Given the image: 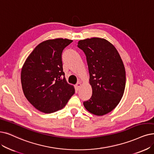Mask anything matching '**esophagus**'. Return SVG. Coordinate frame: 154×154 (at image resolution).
I'll use <instances>...</instances> for the list:
<instances>
[{
	"label": "esophagus",
	"instance_id": "esophagus-1",
	"mask_svg": "<svg viewBox=\"0 0 154 154\" xmlns=\"http://www.w3.org/2000/svg\"><path fill=\"white\" fill-rule=\"evenodd\" d=\"M81 85H82V84H81L80 82H78V83L76 84V89L78 90V89L79 88V87H81Z\"/></svg>",
	"mask_w": 154,
	"mask_h": 154
}]
</instances>
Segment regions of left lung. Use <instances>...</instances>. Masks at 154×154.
Wrapping results in <instances>:
<instances>
[{"label": "left lung", "instance_id": "obj_1", "mask_svg": "<svg viewBox=\"0 0 154 154\" xmlns=\"http://www.w3.org/2000/svg\"><path fill=\"white\" fill-rule=\"evenodd\" d=\"M78 47L87 58L92 95L83 105L97 116L110 112L123 95L126 72L122 60L114 46L106 39L91 38L79 40Z\"/></svg>", "mask_w": 154, "mask_h": 154}]
</instances>
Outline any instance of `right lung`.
I'll return each mask as SVG.
<instances>
[{
  "mask_svg": "<svg viewBox=\"0 0 154 154\" xmlns=\"http://www.w3.org/2000/svg\"><path fill=\"white\" fill-rule=\"evenodd\" d=\"M71 40L56 38L36 46L24 63L21 74L23 93L40 111L50 114L63 109L75 94L63 72L62 54Z\"/></svg>",
  "mask_w": 154,
  "mask_h": 154,
  "instance_id": "add662e5",
  "label": "right lung"
}]
</instances>
